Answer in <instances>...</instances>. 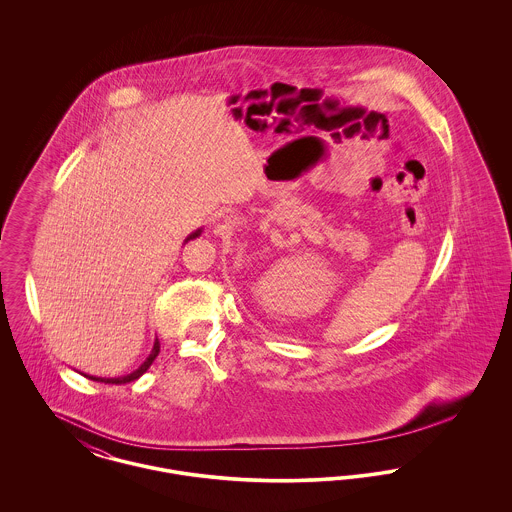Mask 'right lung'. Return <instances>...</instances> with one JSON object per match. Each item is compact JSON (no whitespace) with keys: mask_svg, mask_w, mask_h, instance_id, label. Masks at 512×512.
Listing matches in <instances>:
<instances>
[{"mask_svg":"<svg viewBox=\"0 0 512 512\" xmlns=\"http://www.w3.org/2000/svg\"><path fill=\"white\" fill-rule=\"evenodd\" d=\"M199 236V230L194 232L188 240H194ZM186 240V242H188ZM159 349H161V343L159 340H155L153 343V349H151V353H149V357H147L146 361H144V365L140 366V368H136L134 372H130V374H126V376H121V378H96V376H88L90 380H94V382H101V384H115V386H121V384H128V382H134V380H138L144 372H146L149 366L153 365V361H155V357L159 355Z\"/></svg>","mask_w":512,"mask_h":512,"instance_id":"add662e5","label":"right lung"}]
</instances>
